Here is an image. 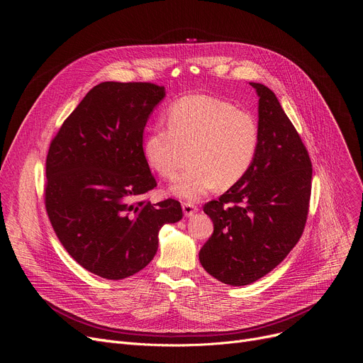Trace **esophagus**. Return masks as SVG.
<instances>
[{"label": "esophagus", "instance_id": "esophagus-1", "mask_svg": "<svg viewBox=\"0 0 363 363\" xmlns=\"http://www.w3.org/2000/svg\"><path fill=\"white\" fill-rule=\"evenodd\" d=\"M182 210H184L185 217H192L198 211V206L195 203H192V202H184L182 203Z\"/></svg>", "mask_w": 363, "mask_h": 363}]
</instances>
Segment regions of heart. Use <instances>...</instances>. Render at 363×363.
I'll use <instances>...</instances> for the list:
<instances>
[{"label":"heart","instance_id":"1","mask_svg":"<svg viewBox=\"0 0 363 363\" xmlns=\"http://www.w3.org/2000/svg\"><path fill=\"white\" fill-rule=\"evenodd\" d=\"M168 128H152L143 140V155L152 171L172 179L184 150L189 169L172 185L171 194L198 199L240 182L250 171L260 143L255 118L233 103L205 94L185 96L167 113Z\"/></svg>","mask_w":363,"mask_h":363}]
</instances>
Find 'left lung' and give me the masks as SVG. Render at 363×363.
I'll use <instances>...</instances> for the list:
<instances>
[{
    "label": "left lung",
    "mask_w": 363,
    "mask_h": 363,
    "mask_svg": "<svg viewBox=\"0 0 363 363\" xmlns=\"http://www.w3.org/2000/svg\"><path fill=\"white\" fill-rule=\"evenodd\" d=\"M258 94L260 143L245 177L203 205L214 233L199 251L206 273L230 286H247L276 269L300 240L312 192V161L276 94Z\"/></svg>",
    "instance_id": "obj_1"
}]
</instances>
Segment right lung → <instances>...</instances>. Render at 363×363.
<instances>
[{
    "instance_id": "add662e5",
    "label": "right lung",
    "mask_w": 363,
    "mask_h": 363,
    "mask_svg": "<svg viewBox=\"0 0 363 363\" xmlns=\"http://www.w3.org/2000/svg\"><path fill=\"white\" fill-rule=\"evenodd\" d=\"M165 87L103 82L63 122L48 147L44 203L67 252L87 272L122 280L146 267L158 233L182 218L181 203L143 198L157 186L143 129Z\"/></svg>"
}]
</instances>
